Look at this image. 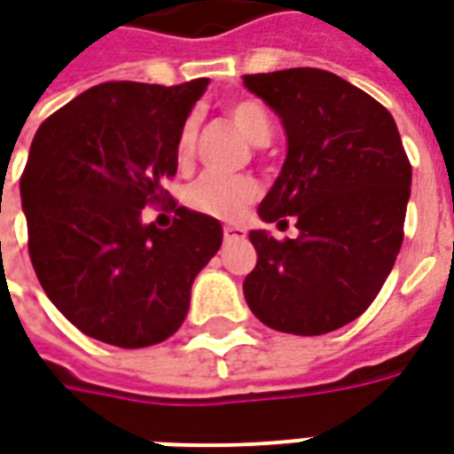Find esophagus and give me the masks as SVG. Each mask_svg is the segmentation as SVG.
Returning a JSON list of instances; mask_svg holds the SVG:
<instances>
[{
  "label": "esophagus",
  "mask_w": 454,
  "mask_h": 454,
  "mask_svg": "<svg viewBox=\"0 0 454 454\" xmlns=\"http://www.w3.org/2000/svg\"><path fill=\"white\" fill-rule=\"evenodd\" d=\"M223 238L226 240H240V238H246V231L238 226H226L223 228Z\"/></svg>",
  "instance_id": "1"
}]
</instances>
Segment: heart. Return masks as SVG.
<instances>
[{
  "mask_svg": "<svg viewBox=\"0 0 454 454\" xmlns=\"http://www.w3.org/2000/svg\"><path fill=\"white\" fill-rule=\"evenodd\" d=\"M226 114L247 140H253L257 145L267 143L272 126L262 104L255 99H236L228 104ZM194 145H197V121L189 116L179 129L177 145H175V155L182 165L192 160ZM257 197H260V184L253 177H226V175L207 172L187 189L184 199H187V207L199 214L221 218V221H236L246 214L250 204H255Z\"/></svg>",
  "mask_w": 454,
  "mask_h": 454,
  "instance_id": "heart-1",
  "label": "heart"
}]
</instances>
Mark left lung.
<instances>
[{
    "label": "left lung",
    "instance_id": "left-lung-1",
    "mask_svg": "<svg viewBox=\"0 0 454 454\" xmlns=\"http://www.w3.org/2000/svg\"><path fill=\"white\" fill-rule=\"evenodd\" d=\"M282 119L286 160L257 214L294 218L299 236L253 231L255 270L243 292L270 328L331 333L367 311L403 243L411 162L391 114L342 77L316 67L243 74Z\"/></svg>",
    "mask_w": 454,
    "mask_h": 454
}]
</instances>
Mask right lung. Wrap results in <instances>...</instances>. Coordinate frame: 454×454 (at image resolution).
<instances>
[{
    "mask_svg": "<svg viewBox=\"0 0 454 454\" xmlns=\"http://www.w3.org/2000/svg\"><path fill=\"white\" fill-rule=\"evenodd\" d=\"M207 84H97L35 130L21 175L28 255L48 299L90 338L168 340L221 247L216 218L184 207L169 229L139 221L145 206L172 200L179 129Z\"/></svg>",
    "mask_w": 454,
    "mask_h": 454,
    "instance_id": "obj_1",
    "label": "right lung"
}]
</instances>
